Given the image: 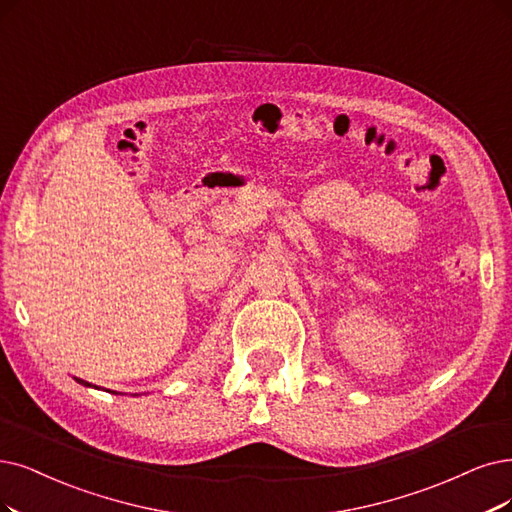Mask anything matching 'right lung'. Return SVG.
Here are the masks:
<instances>
[{
  "label": "right lung",
  "mask_w": 512,
  "mask_h": 512,
  "mask_svg": "<svg viewBox=\"0 0 512 512\" xmlns=\"http://www.w3.org/2000/svg\"><path fill=\"white\" fill-rule=\"evenodd\" d=\"M73 380L75 382H78V384H82V386H92V384H88V382H84V380H80V377H73ZM92 388H97V386H92ZM111 392V390H109ZM118 394V392H116Z\"/></svg>",
  "instance_id": "right-lung-1"
}]
</instances>
